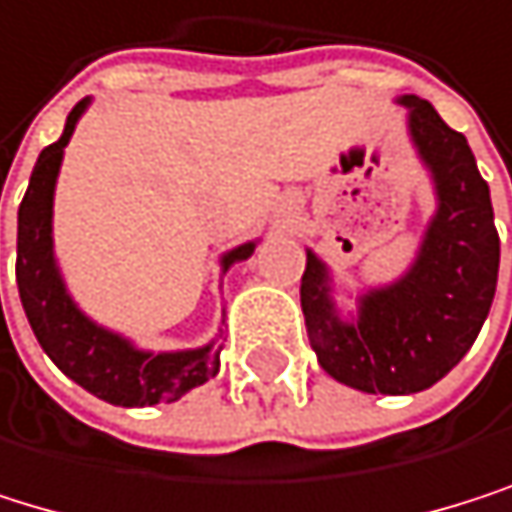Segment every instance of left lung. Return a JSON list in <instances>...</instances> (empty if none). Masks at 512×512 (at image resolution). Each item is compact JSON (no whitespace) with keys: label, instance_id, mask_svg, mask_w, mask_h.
Wrapping results in <instances>:
<instances>
[{"label":"left lung","instance_id":"8db88e82","mask_svg":"<svg viewBox=\"0 0 512 512\" xmlns=\"http://www.w3.org/2000/svg\"><path fill=\"white\" fill-rule=\"evenodd\" d=\"M406 137L424 167L433 207L412 262L388 284L345 293L332 268L305 247L302 314L323 372L363 394L409 397L433 388L473 348L489 317L501 241L489 183L467 137L427 100L400 94Z\"/></svg>","mask_w":512,"mask_h":512}]
</instances>
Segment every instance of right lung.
I'll use <instances>...</instances> for the list:
<instances>
[{
	"instance_id": "add662e5",
	"label": "right lung",
	"mask_w": 512,
	"mask_h": 512,
	"mask_svg": "<svg viewBox=\"0 0 512 512\" xmlns=\"http://www.w3.org/2000/svg\"><path fill=\"white\" fill-rule=\"evenodd\" d=\"M91 97H85L66 115L63 134L57 143L45 146L27 195L17 210V290L27 320L36 332L42 351L54 360V366L82 385L88 394L124 406H158L173 403L192 388H201L219 372V345L213 336L198 348L176 351H149L140 348L124 332H115L97 323L82 305L72 299L66 277L54 250V192L57 176L66 155V146L75 134V124L88 112ZM262 238L244 241L219 256V271L225 274L235 262L253 256Z\"/></svg>"
}]
</instances>
